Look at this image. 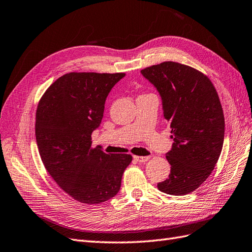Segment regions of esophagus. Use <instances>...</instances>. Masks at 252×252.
<instances>
[{
    "label": "esophagus",
    "instance_id": "obj_1",
    "mask_svg": "<svg viewBox=\"0 0 252 252\" xmlns=\"http://www.w3.org/2000/svg\"><path fill=\"white\" fill-rule=\"evenodd\" d=\"M133 158H134V160H136L137 162L142 163V162H146L151 157L150 156H134Z\"/></svg>",
    "mask_w": 252,
    "mask_h": 252
}]
</instances>
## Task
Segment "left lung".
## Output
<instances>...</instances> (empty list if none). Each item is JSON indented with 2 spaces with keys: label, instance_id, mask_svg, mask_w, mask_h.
<instances>
[{
  "label": "left lung",
  "instance_id": "8db88e82",
  "mask_svg": "<svg viewBox=\"0 0 252 252\" xmlns=\"http://www.w3.org/2000/svg\"><path fill=\"white\" fill-rule=\"evenodd\" d=\"M157 89L174 143L167 153L169 177L160 191L185 195L203 184L216 165L224 139V116L217 91L204 73L176 62L141 70Z\"/></svg>",
  "mask_w": 252,
  "mask_h": 252
}]
</instances>
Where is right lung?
<instances>
[{"label":"right lung","instance_id":"1","mask_svg":"<svg viewBox=\"0 0 252 252\" xmlns=\"http://www.w3.org/2000/svg\"><path fill=\"white\" fill-rule=\"evenodd\" d=\"M124 72H69L54 81L36 111L39 155L55 183L71 198L99 204L120 191L122 176L132 160L128 154H106L92 147L110 91Z\"/></svg>","mask_w":252,"mask_h":252}]
</instances>
